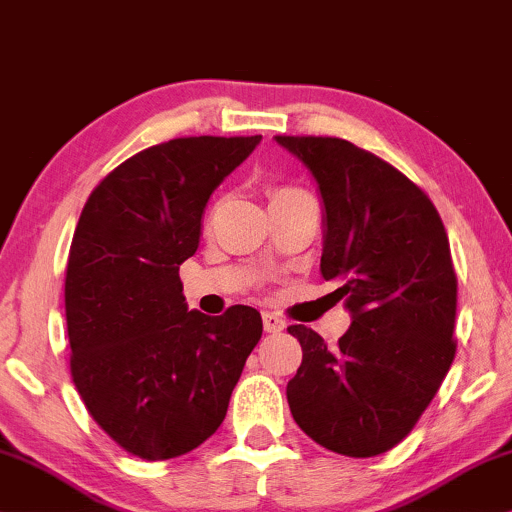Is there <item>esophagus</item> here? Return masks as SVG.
I'll list each match as a JSON object with an SVG mask.
<instances>
[{"label":"esophagus","mask_w":512,"mask_h":512,"mask_svg":"<svg viewBox=\"0 0 512 512\" xmlns=\"http://www.w3.org/2000/svg\"><path fill=\"white\" fill-rule=\"evenodd\" d=\"M262 321H264V331L267 333H281L283 328H286V321H283L281 316L274 312H264Z\"/></svg>","instance_id":"1"}]
</instances>
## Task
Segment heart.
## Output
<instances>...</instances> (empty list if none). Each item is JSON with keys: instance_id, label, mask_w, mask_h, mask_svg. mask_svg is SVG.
Segmentation results:
<instances>
[{"instance_id": "heart-1", "label": "heart", "mask_w": 512, "mask_h": 512, "mask_svg": "<svg viewBox=\"0 0 512 512\" xmlns=\"http://www.w3.org/2000/svg\"><path fill=\"white\" fill-rule=\"evenodd\" d=\"M290 193H300V189H276L271 193V198H281V196H290Z\"/></svg>"}]
</instances>
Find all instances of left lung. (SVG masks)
Listing matches in <instances>:
<instances>
[{
    "instance_id": "obj_1",
    "label": "left lung",
    "mask_w": 512,
    "mask_h": 512,
    "mask_svg": "<svg viewBox=\"0 0 512 512\" xmlns=\"http://www.w3.org/2000/svg\"><path fill=\"white\" fill-rule=\"evenodd\" d=\"M316 181L321 276L338 281L352 326L328 349L290 326L302 364L286 387L304 435L371 458L399 444L435 397L456 354V271L430 198L378 155L333 137H274Z\"/></svg>"
}]
</instances>
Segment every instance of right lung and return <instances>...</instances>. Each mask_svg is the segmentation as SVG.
<instances>
[{"label":"right lung","instance_id":"1","mask_svg":"<svg viewBox=\"0 0 512 512\" xmlns=\"http://www.w3.org/2000/svg\"><path fill=\"white\" fill-rule=\"evenodd\" d=\"M262 137H186L146 148L92 191L70 243V373L92 418L146 461L189 454L215 435L257 309L208 316L186 304L179 267L196 255L205 205Z\"/></svg>","mask_w":512,"mask_h":512}]
</instances>
